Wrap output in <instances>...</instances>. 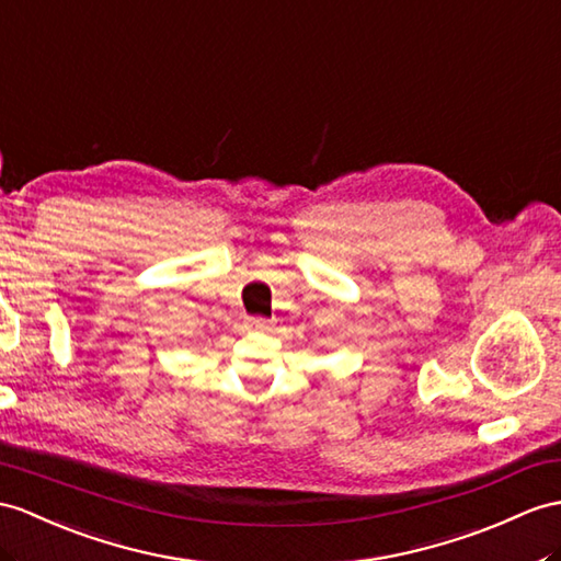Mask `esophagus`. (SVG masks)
<instances>
[{"mask_svg": "<svg viewBox=\"0 0 561 561\" xmlns=\"http://www.w3.org/2000/svg\"><path fill=\"white\" fill-rule=\"evenodd\" d=\"M266 325H268V321L262 319V317H248V319H244V328H248V331H264Z\"/></svg>", "mask_w": 561, "mask_h": 561, "instance_id": "obj_1", "label": "esophagus"}]
</instances>
